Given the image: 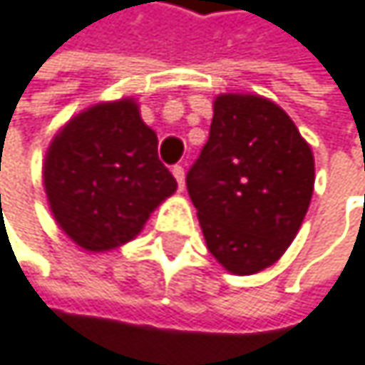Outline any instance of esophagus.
Listing matches in <instances>:
<instances>
[{
    "mask_svg": "<svg viewBox=\"0 0 365 365\" xmlns=\"http://www.w3.org/2000/svg\"><path fill=\"white\" fill-rule=\"evenodd\" d=\"M173 175H175V179H177V186H179V190H184L186 188V170H184V166H173Z\"/></svg>",
    "mask_w": 365,
    "mask_h": 365,
    "instance_id": "obj_1",
    "label": "esophagus"
}]
</instances>
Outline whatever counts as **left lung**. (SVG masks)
Returning <instances> with one entry per match:
<instances>
[{
	"label": "left lung",
	"instance_id": "obj_1",
	"mask_svg": "<svg viewBox=\"0 0 365 365\" xmlns=\"http://www.w3.org/2000/svg\"><path fill=\"white\" fill-rule=\"evenodd\" d=\"M186 186L207 250L227 272L250 276L274 265L295 240L314 190V155L272 100L220 93Z\"/></svg>",
	"mask_w": 365,
	"mask_h": 365
}]
</instances>
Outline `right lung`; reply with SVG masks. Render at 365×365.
<instances>
[{"label": "right lung", "mask_w": 365, "mask_h": 365, "mask_svg": "<svg viewBox=\"0 0 365 365\" xmlns=\"http://www.w3.org/2000/svg\"><path fill=\"white\" fill-rule=\"evenodd\" d=\"M42 177L53 218L87 252L134 240L177 190L134 98L98 102L72 117L51 140Z\"/></svg>", "instance_id": "right-lung-1"}]
</instances>
